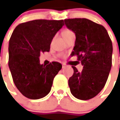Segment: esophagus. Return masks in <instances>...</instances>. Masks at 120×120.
Masks as SVG:
<instances>
[{"instance_id": "obj_1", "label": "esophagus", "mask_w": 120, "mask_h": 120, "mask_svg": "<svg viewBox=\"0 0 120 120\" xmlns=\"http://www.w3.org/2000/svg\"><path fill=\"white\" fill-rule=\"evenodd\" d=\"M62 67L63 68H65V64H63Z\"/></svg>"}]
</instances>
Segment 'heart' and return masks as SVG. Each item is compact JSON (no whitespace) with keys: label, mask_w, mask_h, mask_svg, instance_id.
<instances>
[{"label":"heart","mask_w":120,"mask_h":120,"mask_svg":"<svg viewBox=\"0 0 120 120\" xmlns=\"http://www.w3.org/2000/svg\"><path fill=\"white\" fill-rule=\"evenodd\" d=\"M71 31H70V30H65L64 33H63V34H65V33H71Z\"/></svg>","instance_id":"obj_1"}]
</instances>
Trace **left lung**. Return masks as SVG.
Returning a JSON list of instances; mask_svg holds the SVG:
<instances>
[{
    "instance_id": "left-lung-1",
    "label": "left lung",
    "mask_w": 120,
    "mask_h": 120,
    "mask_svg": "<svg viewBox=\"0 0 120 120\" xmlns=\"http://www.w3.org/2000/svg\"><path fill=\"white\" fill-rule=\"evenodd\" d=\"M64 21L76 37L71 55H77L83 66L81 72L72 66L73 74L68 82L71 93L79 99H91L101 91L108 80L112 67V41L104 26L89 19H69Z\"/></svg>"
}]
</instances>
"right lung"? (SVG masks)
I'll list each match as a JSON object with an SVG mask.
<instances>
[{
    "instance_id": "add662e5",
    "label": "right lung",
    "mask_w": 120,
    "mask_h": 120,
    "mask_svg": "<svg viewBox=\"0 0 120 120\" xmlns=\"http://www.w3.org/2000/svg\"><path fill=\"white\" fill-rule=\"evenodd\" d=\"M63 25V20L39 19L21 23L13 31L8 44V67L16 88L26 98L38 99L50 92L62 65L55 61L41 65L40 54L49 51L54 36Z\"/></svg>"
}]
</instances>
